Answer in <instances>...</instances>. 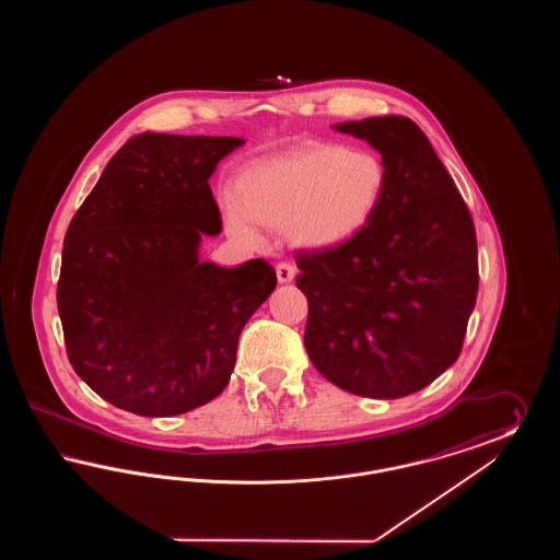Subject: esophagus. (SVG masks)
I'll use <instances>...</instances> for the list:
<instances>
[{"label":"esophagus","instance_id":"obj_1","mask_svg":"<svg viewBox=\"0 0 560 560\" xmlns=\"http://www.w3.org/2000/svg\"><path fill=\"white\" fill-rule=\"evenodd\" d=\"M275 270H277L279 283H290L293 277H295V267H293L292 262H279Z\"/></svg>","mask_w":560,"mask_h":560}]
</instances>
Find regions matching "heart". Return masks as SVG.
Returning <instances> with one entry per match:
<instances>
[{"label": "heart", "instance_id": "b5f03b06", "mask_svg": "<svg viewBox=\"0 0 560 560\" xmlns=\"http://www.w3.org/2000/svg\"><path fill=\"white\" fill-rule=\"evenodd\" d=\"M386 170L370 151L317 144L249 167L240 180V203L229 201L226 226L241 241L260 240L258 226H290L308 247L352 240L377 210Z\"/></svg>", "mask_w": 560, "mask_h": 560}]
</instances>
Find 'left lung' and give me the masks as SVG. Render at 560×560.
<instances>
[{"instance_id":"obj_1","label":"left lung","mask_w":560,"mask_h":560,"mask_svg":"<svg viewBox=\"0 0 560 560\" xmlns=\"http://www.w3.org/2000/svg\"><path fill=\"white\" fill-rule=\"evenodd\" d=\"M382 155L384 197L340 245L298 249L304 347L338 388L370 399L422 390L457 361L479 292L475 222L409 117L336 124Z\"/></svg>"}]
</instances>
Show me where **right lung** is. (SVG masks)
Wrapping results in <instances>:
<instances>
[{
  "label": "right lung",
  "instance_id": "obj_1",
  "mask_svg": "<svg viewBox=\"0 0 560 560\" xmlns=\"http://www.w3.org/2000/svg\"><path fill=\"white\" fill-rule=\"evenodd\" d=\"M233 136L140 133L108 161L73 215L56 290L67 354L81 380L136 416L187 413L235 370L241 329L277 285L256 258L199 260L222 231L210 188Z\"/></svg>",
  "mask_w": 560,
  "mask_h": 560
}]
</instances>
